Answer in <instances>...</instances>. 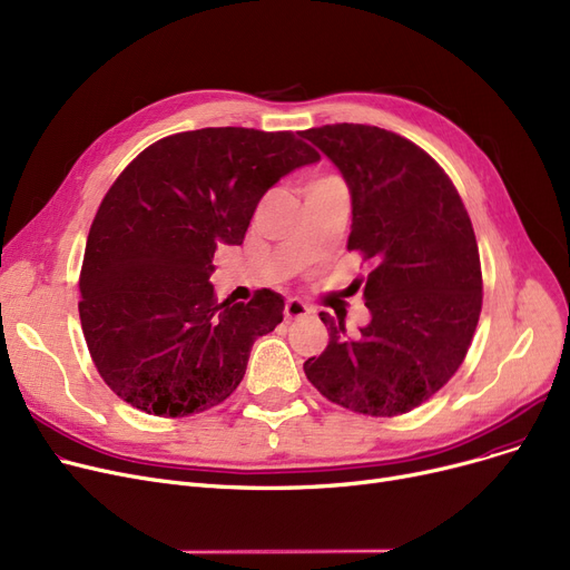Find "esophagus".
Listing matches in <instances>:
<instances>
[{
    "label": "esophagus",
    "instance_id": "obj_1",
    "mask_svg": "<svg viewBox=\"0 0 570 570\" xmlns=\"http://www.w3.org/2000/svg\"><path fill=\"white\" fill-rule=\"evenodd\" d=\"M307 314H312V307L305 305L303 301H298V298L286 301V305H284V316L286 318H301V316H307Z\"/></svg>",
    "mask_w": 570,
    "mask_h": 570
}]
</instances>
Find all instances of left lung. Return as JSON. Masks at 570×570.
I'll list each match as a JSON object with an SVG mask.
<instances>
[{
	"instance_id": "8db88e82",
	"label": "left lung",
	"mask_w": 570,
	"mask_h": 570,
	"mask_svg": "<svg viewBox=\"0 0 570 570\" xmlns=\"http://www.w3.org/2000/svg\"><path fill=\"white\" fill-rule=\"evenodd\" d=\"M352 195L346 249L373 261L363 288L370 321L346 333L321 312L328 346L305 361L328 401L370 416L405 414L456 373L482 309L480 252L461 197L442 167L410 139L337 122L301 132Z\"/></svg>"
}]
</instances>
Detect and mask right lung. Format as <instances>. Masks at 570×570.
Masks as SVG:
<instances>
[{"label": "right lung", "mask_w": 570, "mask_h": 570, "mask_svg": "<svg viewBox=\"0 0 570 570\" xmlns=\"http://www.w3.org/2000/svg\"><path fill=\"white\" fill-rule=\"evenodd\" d=\"M321 156L293 132L203 128L165 137L114 181L81 267V328L97 373L156 416L205 412L239 386L252 346L284 318L279 293L216 303L220 244H242L261 197Z\"/></svg>", "instance_id": "add662e5"}]
</instances>
